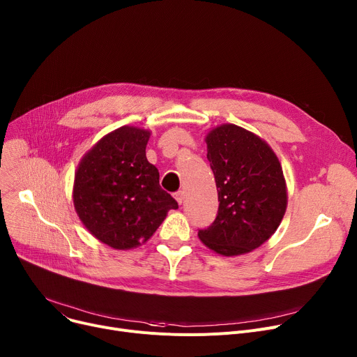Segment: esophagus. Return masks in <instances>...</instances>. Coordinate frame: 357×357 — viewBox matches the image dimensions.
<instances>
[{
  "label": "esophagus",
  "mask_w": 357,
  "mask_h": 357,
  "mask_svg": "<svg viewBox=\"0 0 357 357\" xmlns=\"http://www.w3.org/2000/svg\"><path fill=\"white\" fill-rule=\"evenodd\" d=\"M183 198H185V192H183V191H178V192H175V199L178 201V204H179V205H182Z\"/></svg>",
  "instance_id": "obj_1"
}]
</instances>
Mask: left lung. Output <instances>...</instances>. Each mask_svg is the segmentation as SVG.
Listing matches in <instances>:
<instances>
[{
  "label": "left lung",
  "mask_w": 357,
  "mask_h": 357,
  "mask_svg": "<svg viewBox=\"0 0 357 357\" xmlns=\"http://www.w3.org/2000/svg\"><path fill=\"white\" fill-rule=\"evenodd\" d=\"M206 148L220 206L215 221L198 236L225 257L250 252L270 238L286 212L281 165L263 139L235 125L212 129Z\"/></svg>",
  "instance_id": "8db88e82"
}]
</instances>
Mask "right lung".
Instances as JSON below:
<instances>
[{
	"instance_id": "add662e5",
	"label": "right lung",
	"mask_w": 357,
	"mask_h": 357,
	"mask_svg": "<svg viewBox=\"0 0 357 357\" xmlns=\"http://www.w3.org/2000/svg\"><path fill=\"white\" fill-rule=\"evenodd\" d=\"M149 136L133 126L113 130L87 152L75 176L79 218L99 241L116 250L146 243L168 211L178 208L146 159Z\"/></svg>"
}]
</instances>
